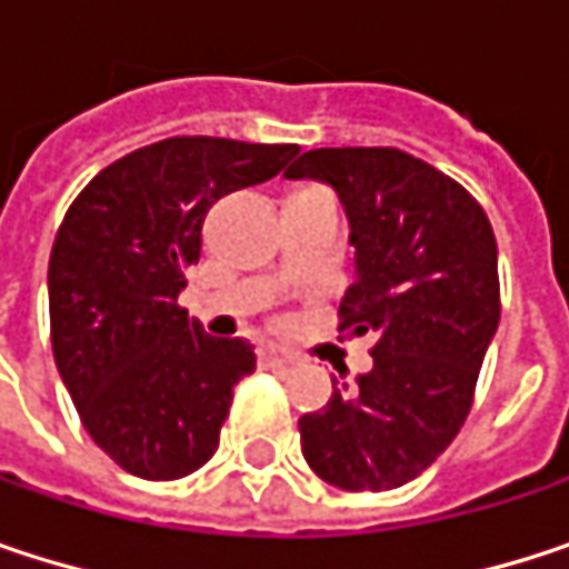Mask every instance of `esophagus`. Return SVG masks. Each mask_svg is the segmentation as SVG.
Returning <instances> with one entry per match:
<instances>
[{"label": "esophagus", "mask_w": 569, "mask_h": 569, "mask_svg": "<svg viewBox=\"0 0 569 569\" xmlns=\"http://www.w3.org/2000/svg\"><path fill=\"white\" fill-rule=\"evenodd\" d=\"M260 359H263V366H280V369H283V366H296V359H292L289 352H283V349H273V346H270V349H263V352H260Z\"/></svg>", "instance_id": "1"}]
</instances>
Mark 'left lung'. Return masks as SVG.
I'll list each match as a JSON object with an SVG mask.
<instances>
[{"mask_svg": "<svg viewBox=\"0 0 569 569\" xmlns=\"http://www.w3.org/2000/svg\"><path fill=\"white\" fill-rule=\"evenodd\" d=\"M286 177L339 193L356 247L339 329L376 336L372 369L332 379L329 405L299 418L302 458L342 491H392L471 411L501 319L491 220L458 180L398 148L306 151Z\"/></svg>", "mask_w": 569, "mask_h": 569, "instance_id": "obj_1", "label": "left lung"}]
</instances>
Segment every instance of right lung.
I'll return each instance as SVG.
<instances>
[{
    "label": "right lung",
    "mask_w": 569,
    "mask_h": 569,
    "mask_svg": "<svg viewBox=\"0 0 569 569\" xmlns=\"http://www.w3.org/2000/svg\"><path fill=\"white\" fill-rule=\"evenodd\" d=\"M296 154V144L168 138L108 164L68 207L49 260L52 352L84 431L128 475L173 481L213 458L257 356L177 306L183 270L200 260L207 210Z\"/></svg>",
    "instance_id": "right-lung-1"
}]
</instances>
